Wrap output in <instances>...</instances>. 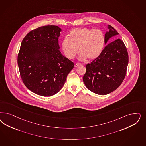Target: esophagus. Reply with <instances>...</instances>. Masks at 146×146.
<instances>
[{
	"label": "esophagus",
	"instance_id": "34e87169",
	"mask_svg": "<svg viewBox=\"0 0 146 146\" xmlns=\"http://www.w3.org/2000/svg\"><path fill=\"white\" fill-rule=\"evenodd\" d=\"M81 65V63H76L75 64V67L76 68V67H78V66H80Z\"/></svg>",
	"mask_w": 146,
	"mask_h": 146
}]
</instances>
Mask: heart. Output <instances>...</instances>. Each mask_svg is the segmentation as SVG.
<instances>
[{
  "mask_svg": "<svg viewBox=\"0 0 146 146\" xmlns=\"http://www.w3.org/2000/svg\"><path fill=\"white\" fill-rule=\"evenodd\" d=\"M105 41V35L101 30L76 28L71 31L69 38L62 40V48L69 59H73L76 56L79 48V60L85 61L89 58L90 61H94L101 55Z\"/></svg>",
  "mask_w": 146,
  "mask_h": 146,
  "instance_id": "b5f03b06",
  "label": "heart"
}]
</instances>
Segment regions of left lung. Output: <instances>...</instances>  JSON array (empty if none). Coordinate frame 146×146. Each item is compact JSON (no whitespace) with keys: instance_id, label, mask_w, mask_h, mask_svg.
Segmentation results:
<instances>
[{"instance_id":"obj_1","label":"left lung","mask_w":146,"mask_h":146,"mask_svg":"<svg viewBox=\"0 0 146 146\" xmlns=\"http://www.w3.org/2000/svg\"><path fill=\"white\" fill-rule=\"evenodd\" d=\"M105 34V44L110 38L119 34L111 25ZM128 64L127 49L122 40L118 38L106 45L97 59L86 66L83 80L91 91L100 95L108 94L122 83Z\"/></svg>"}]
</instances>
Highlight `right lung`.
Listing matches in <instances>:
<instances>
[{"mask_svg": "<svg viewBox=\"0 0 146 146\" xmlns=\"http://www.w3.org/2000/svg\"><path fill=\"white\" fill-rule=\"evenodd\" d=\"M61 29L57 26H41L31 31L21 43L18 64L27 88L42 96L60 91L74 64L60 51Z\"/></svg>", "mask_w": 146, "mask_h": 146, "instance_id": "obj_1", "label": "right lung"}]
</instances>
